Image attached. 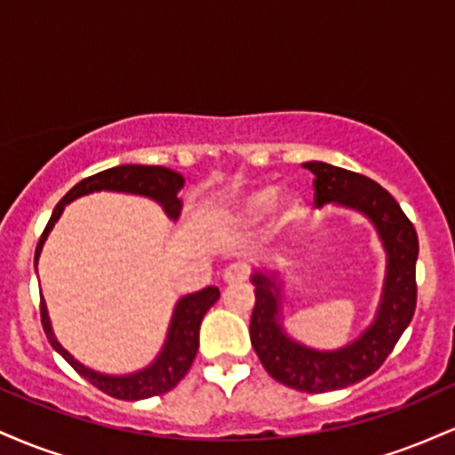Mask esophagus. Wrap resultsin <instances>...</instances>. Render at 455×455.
I'll use <instances>...</instances> for the list:
<instances>
[{
	"mask_svg": "<svg viewBox=\"0 0 455 455\" xmlns=\"http://www.w3.org/2000/svg\"><path fill=\"white\" fill-rule=\"evenodd\" d=\"M248 267H245V265H239V263H233V265H228L227 269H224V274H222V280H224V284H242V282H245L248 280Z\"/></svg>",
	"mask_w": 455,
	"mask_h": 455,
	"instance_id": "34e87169",
	"label": "esophagus"
}]
</instances>
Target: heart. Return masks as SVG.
Returning a JSON list of instances; mask_svg holds the SVG:
<instances>
[{"mask_svg": "<svg viewBox=\"0 0 455 455\" xmlns=\"http://www.w3.org/2000/svg\"><path fill=\"white\" fill-rule=\"evenodd\" d=\"M271 212V228L282 231L297 220L301 212L299 196L293 192H282L274 186H259L239 192L224 205L222 222L235 228H248L263 220Z\"/></svg>", "mask_w": 455, "mask_h": 455, "instance_id": "1", "label": "heart"}]
</instances>
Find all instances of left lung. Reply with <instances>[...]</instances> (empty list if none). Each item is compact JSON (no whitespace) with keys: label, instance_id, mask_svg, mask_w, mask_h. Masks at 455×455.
<instances>
[{"label":"left lung","instance_id":"left-lung-1","mask_svg":"<svg viewBox=\"0 0 455 455\" xmlns=\"http://www.w3.org/2000/svg\"><path fill=\"white\" fill-rule=\"evenodd\" d=\"M315 175L316 207L336 205L353 210L374 227L385 250L383 293L372 323L351 342L333 351L306 347L284 329L282 316V274L278 269H254V310L250 342L269 377L306 394L348 387L383 365L395 342L409 327L417 304L415 265L419 254L415 227L385 188L327 162L301 164Z\"/></svg>","mask_w":455,"mask_h":455}]
</instances>
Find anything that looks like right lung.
I'll use <instances>...</instances> for the list:
<instances>
[{
  "instance_id": "1",
  "label": "right lung",
  "mask_w": 455,
  "mask_h": 455,
  "mask_svg": "<svg viewBox=\"0 0 455 455\" xmlns=\"http://www.w3.org/2000/svg\"><path fill=\"white\" fill-rule=\"evenodd\" d=\"M181 188H184V177L180 173L164 169V166L143 164L113 166V169L100 171V173L78 181L72 190H68V195L57 203L53 213H51V220L46 224L38 245H36L34 269L38 271L40 252H43L46 237L53 231L55 222L61 218L68 203L102 190L122 192V195L151 198V201L158 203L171 220H177L181 212V201L177 198V192H180ZM218 297H220V291H218L216 286H207V289L196 291V293L181 297L173 307L169 331H166L160 353L156 355V359L149 365H145V368L130 374L98 372V370L87 368L85 363H81L78 359L72 357L55 338L44 297H40V318H43V327L51 347H53L83 379H87L92 385H96L98 389L104 391V394L113 395V398L117 400H145L151 398V395L166 394V391L173 389L175 385L186 377V372L190 370L198 351V329H201L203 316H205L207 310L216 304Z\"/></svg>"
}]
</instances>
